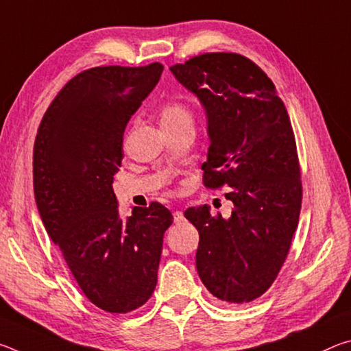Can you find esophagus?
Here are the masks:
<instances>
[{"mask_svg":"<svg viewBox=\"0 0 351 351\" xmlns=\"http://www.w3.org/2000/svg\"><path fill=\"white\" fill-rule=\"evenodd\" d=\"M173 218H175V223H181L184 219V213L181 210H175L173 212Z\"/></svg>","mask_w":351,"mask_h":351,"instance_id":"esophagus-1","label":"esophagus"}]
</instances>
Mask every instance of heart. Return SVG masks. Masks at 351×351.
I'll list each match as a JSON object with an SVG mask.
<instances>
[{"instance_id":"1","label":"heart","mask_w":351,"mask_h":351,"mask_svg":"<svg viewBox=\"0 0 351 351\" xmlns=\"http://www.w3.org/2000/svg\"><path fill=\"white\" fill-rule=\"evenodd\" d=\"M184 117H190V112L180 102H167L161 108V123L176 122Z\"/></svg>"}]
</instances>
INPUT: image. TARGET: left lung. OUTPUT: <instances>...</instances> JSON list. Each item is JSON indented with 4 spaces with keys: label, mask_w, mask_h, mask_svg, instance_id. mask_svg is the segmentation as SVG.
I'll list each match as a JSON object with an SVG mask.
<instances>
[{
    "label": "left lung",
    "mask_w": 351,
    "mask_h": 351,
    "mask_svg": "<svg viewBox=\"0 0 351 351\" xmlns=\"http://www.w3.org/2000/svg\"><path fill=\"white\" fill-rule=\"evenodd\" d=\"M170 71L206 111L204 186H226L234 203L229 218L212 217L207 204L184 212L199 232L198 276L217 299L246 304L276 280L299 223L302 181L288 111L269 77L240 54L209 52Z\"/></svg>",
    "instance_id": "obj_1"
}]
</instances>
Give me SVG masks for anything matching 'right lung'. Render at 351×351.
<instances>
[{
    "mask_svg": "<svg viewBox=\"0 0 351 351\" xmlns=\"http://www.w3.org/2000/svg\"><path fill=\"white\" fill-rule=\"evenodd\" d=\"M147 66H99L71 79L52 100L34 144V193L45 229L90 302L130 313L158 282L164 232L173 223L159 203L119 213L112 180L123 132L162 74Z\"/></svg>",
    "mask_w": 351,
    "mask_h": 351,
    "instance_id": "add662e5",
    "label": "right lung"
}]
</instances>
